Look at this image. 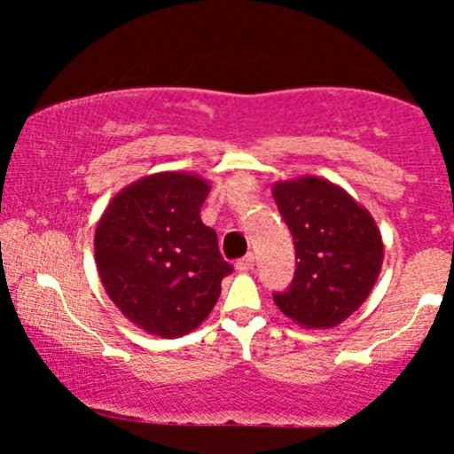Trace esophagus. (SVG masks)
Segmentation results:
<instances>
[{
	"label": "esophagus",
	"instance_id": "1",
	"mask_svg": "<svg viewBox=\"0 0 454 454\" xmlns=\"http://www.w3.org/2000/svg\"><path fill=\"white\" fill-rule=\"evenodd\" d=\"M254 269V254H247L237 262V270L239 273H247V270Z\"/></svg>",
	"mask_w": 454,
	"mask_h": 454
}]
</instances>
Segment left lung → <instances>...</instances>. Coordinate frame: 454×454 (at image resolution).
I'll list each match as a JSON object with an SVG mask.
<instances>
[{"label": "left lung", "instance_id": "8db88e82", "mask_svg": "<svg viewBox=\"0 0 454 454\" xmlns=\"http://www.w3.org/2000/svg\"><path fill=\"white\" fill-rule=\"evenodd\" d=\"M294 239L293 286L273 294L303 328H335L367 301L382 270L384 243L372 213L333 181L303 175L273 185Z\"/></svg>", "mask_w": 454, "mask_h": 454}]
</instances>
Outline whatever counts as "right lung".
Returning a JSON list of instances; mask_svg holds the SVG:
<instances>
[{
	"label": "right lung",
	"instance_id": "obj_1",
	"mask_svg": "<svg viewBox=\"0 0 454 454\" xmlns=\"http://www.w3.org/2000/svg\"><path fill=\"white\" fill-rule=\"evenodd\" d=\"M209 192V181L192 173L147 175L114 194L98 222L104 290L149 335L173 340L200 326L232 273L215 231L200 220Z\"/></svg>",
	"mask_w": 454,
	"mask_h": 454
}]
</instances>
